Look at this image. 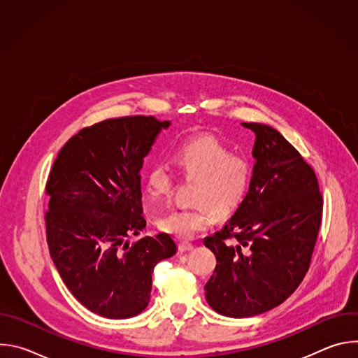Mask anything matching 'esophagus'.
Instances as JSON below:
<instances>
[{"label": "esophagus", "mask_w": 358, "mask_h": 358, "mask_svg": "<svg viewBox=\"0 0 358 358\" xmlns=\"http://www.w3.org/2000/svg\"><path fill=\"white\" fill-rule=\"evenodd\" d=\"M178 249H180V252H189L194 249V245L189 242H180Z\"/></svg>", "instance_id": "obj_1"}]
</instances>
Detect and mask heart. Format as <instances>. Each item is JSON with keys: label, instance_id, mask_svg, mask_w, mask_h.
Wrapping results in <instances>:
<instances>
[{"label": "heart", "instance_id": "b5f03b06", "mask_svg": "<svg viewBox=\"0 0 358 358\" xmlns=\"http://www.w3.org/2000/svg\"><path fill=\"white\" fill-rule=\"evenodd\" d=\"M173 163L187 180H194L191 208L176 210L157 221L159 228L181 241H189L211 227L218 215L236 210L250 182V164L227 145L211 137H198L178 145ZM145 189L155 199L169 198L173 174L163 164L152 166L145 177Z\"/></svg>", "mask_w": 358, "mask_h": 358}]
</instances>
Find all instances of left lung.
Segmentation results:
<instances>
[{
	"instance_id": "obj_1",
	"label": "left lung",
	"mask_w": 358,
	"mask_h": 358,
	"mask_svg": "<svg viewBox=\"0 0 358 358\" xmlns=\"http://www.w3.org/2000/svg\"><path fill=\"white\" fill-rule=\"evenodd\" d=\"M242 126L257 137L249 191L224 228L203 239L217 258L206 299L234 319L265 313L297 289L309 271L323 213L317 177L300 152L268 124Z\"/></svg>"
}]
</instances>
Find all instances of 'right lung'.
<instances>
[{"label":"right lung","instance_id":"obj_1","mask_svg":"<svg viewBox=\"0 0 358 358\" xmlns=\"http://www.w3.org/2000/svg\"><path fill=\"white\" fill-rule=\"evenodd\" d=\"M170 122L109 119L61 148L46 182V241L64 283L90 312L129 319L150 301L155 266L177 252L169 234L124 239L145 227L140 170Z\"/></svg>","mask_w":358,"mask_h":358}]
</instances>
